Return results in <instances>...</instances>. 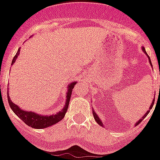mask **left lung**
Instances as JSON below:
<instances>
[{
  "instance_id": "left-lung-1",
  "label": "left lung",
  "mask_w": 160,
  "mask_h": 160,
  "mask_svg": "<svg viewBox=\"0 0 160 160\" xmlns=\"http://www.w3.org/2000/svg\"><path fill=\"white\" fill-rule=\"evenodd\" d=\"M142 50H143V52L145 53V55L147 56V57H148V60H149L150 64H151V66L152 67V62H151V59H150L149 56L147 55V53H146V51H145V48H144V47H142ZM154 101H155V98H154L153 100H152V103H151V106H150V107H149V110H148V111L146 112V113H145V114H144V116H143V117L141 118L140 119H139V120H138V121L137 123L135 124V125H138V124H140L141 121H143V119L145 118V117H146V116L148 115V113H149V112H150V110H152V106H153ZM92 113H93V116H94V118H95V120H96V122H97V123H98V124L99 125H101V126H103V122H102V121H101V119L99 118L98 116L97 115V113H96V112H94V109H92Z\"/></svg>"
}]
</instances>
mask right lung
Listing matches in <instances>:
<instances>
[{
    "label": "right lung",
    "instance_id": "obj_1",
    "mask_svg": "<svg viewBox=\"0 0 160 160\" xmlns=\"http://www.w3.org/2000/svg\"><path fill=\"white\" fill-rule=\"evenodd\" d=\"M19 54L20 48L18 49L16 55L13 58V61L11 63L12 65L15 62ZM76 83H77V82H71L70 83H69V85L67 87L68 89L66 91V101L65 103H64V106L60 112H57L56 114H52V115H41V114H38L35 112H28V111L22 110L17 104H15L11 101L8 91V103H9V106L12 109V111L14 112L15 115L18 116L25 124H28V126H31L32 128L44 129L56 124L64 118L67 110H68V107H69V100H70V97H71V93H72V90H73L74 86L76 85Z\"/></svg>",
    "mask_w": 160,
    "mask_h": 160
}]
</instances>
